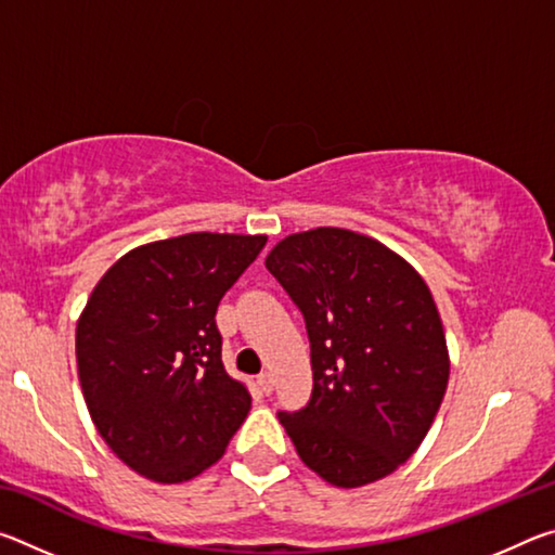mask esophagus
<instances>
[{
    "mask_svg": "<svg viewBox=\"0 0 555 555\" xmlns=\"http://www.w3.org/2000/svg\"><path fill=\"white\" fill-rule=\"evenodd\" d=\"M257 387L261 393H271V389H274V377L269 372H261L257 377Z\"/></svg>",
    "mask_w": 555,
    "mask_h": 555,
    "instance_id": "34e87169",
    "label": "esophagus"
}]
</instances>
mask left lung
<instances>
[{
    "label": "left lung",
    "instance_id": "left-lung-1",
    "mask_svg": "<svg viewBox=\"0 0 555 555\" xmlns=\"http://www.w3.org/2000/svg\"><path fill=\"white\" fill-rule=\"evenodd\" d=\"M267 269L304 313L311 401L279 411L300 460L335 487L391 475L443 401L450 360L426 281L382 242L340 228L281 240Z\"/></svg>",
    "mask_w": 555,
    "mask_h": 555
}]
</instances>
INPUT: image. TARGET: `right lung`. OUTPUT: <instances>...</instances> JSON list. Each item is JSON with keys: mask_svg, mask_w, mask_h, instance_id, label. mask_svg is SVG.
<instances>
[{"mask_svg": "<svg viewBox=\"0 0 555 555\" xmlns=\"http://www.w3.org/2000/svg\"><path fill=\"white\" fill-rule=\"evenodd\" d=\"M264 234L191 232L127 251L75 331L92 424L121 463L176 485L218 463L251 397L222 364L220 298L264 249Z\"/></svg>", "mask_w": 555, "mask_h": 555, "instance_id": "1", "label": "right lung"}]
</instances>
